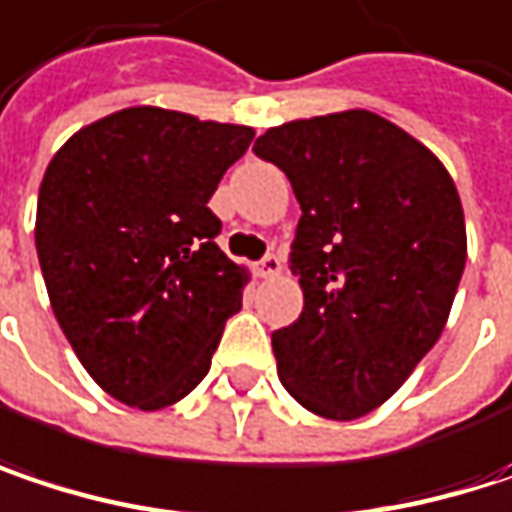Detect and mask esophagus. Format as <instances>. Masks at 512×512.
I'll return each mask as SVG.
<instances>
[{"instance_id": "obj_1", "label": "esophagus", "mask_w": 512, "mask_h": 512, "mask_svg": "<svg viewBox=\"0 0 512 512\" xmlns=\"http://www.w3.org/2000/svg\"><path fill=\"white\" fill-rule=\"evenodd\" d=\"M255 272H257V275H260V278H275V275L281 272V257L266 255L255 266Z\"/></svg>"}]
</instances>
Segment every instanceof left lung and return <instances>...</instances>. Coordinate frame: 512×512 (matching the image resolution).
I'll return each mask as SVG.
<instances>
[{
	"label": "left lung",
	"instance_id": "8db88e82",
	"mask_svg": "<svg viewBox=\"0 0 512 512\" xmlns=\"http://www.w3.org/2000/svg\"><path fill=\"white\" fill-rule=\"evenodd\" d=\"M255 154L302 207L290 263L305 305L272 335L278 379L308 412L356 421L448 323L468 249L460 192L427 145L367 109L269 127Z\"/></svg>",
	"mask_w": 512,
	"mask_h": 512
}]
</instances>
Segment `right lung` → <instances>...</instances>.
Returning <instances> with one entry per match:
<instances>
[{"label": "right lung", "instance_id": "add662e5", "mask_svg": "<svg viewBox=\"0 0 512 512\" xmlns=\"http://www.w3.org/2000/svg\"><path fill=\"white\" fill-rule=\"evenodd\" d=\"M252 127L130 106L73 133L50 159L35 246L50 305L88 376L156 412L210 370L249 269L216 246L207 201Z\"/></svg>", "mask_w": 512, "mask_h": 512}]
</instances>
